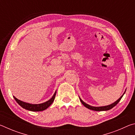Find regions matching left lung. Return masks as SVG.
Masks as SVG:
<instances>
[{
	"label": "left lung",
	"instance_id": "obj_1",
	"mask_svg": "<svg viewBox=\"0 0 135 135\" xmlns=\"http://www.w3.org/2000/svg\"><path fill=\"white\" fill-rule=\"evenodd\" d=\"M125 92H126V90H125ZM125 92H124V93H123V95L121 96V97L119 98V99H117L115 102H114V103L111 104L110 105H108L103 106V107H93V106H91V105H90L86 104L84 101H83V100L81 99V98L80 97H79V99H80V101L82 103V104H83L84 107H86L87 108L91 109V110H93V111H108V110H109V109H111V108H113L114 107H115L116 105H117L118 103V102H119V101L121 100V99H122V97H123V95H124V94L125 93Z\"/></svg>",
	"mask_w": 135,
	"mask_h": 135
}]
</instances>
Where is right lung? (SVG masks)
<instances>
[{
  "label": "right lung",
  "mask_w": 135,
  "mask_h": 135,
  "mask_svg": "<svg viewBox=\"0 0 135 135\" xmlns=\"http://www.w3.org/2000/svg\"><path fill=\"white\" fill-rule=\"evenodd\" d=\"M56 93V90L55 91V93L54 94L53 97H52L51 99L47 100V101L44 102V103H42L39 104H31L27 103V102H25L22 101V100L18 99L17 98H16L15 97H13V98H14L15 100L17 101V103L23 108L27 109V110L31 111H41L47 109L52 103H53L54 100L55 99V98Z\"/></svg>",
  "instance_id": "add662e5"
}]
</instances>
